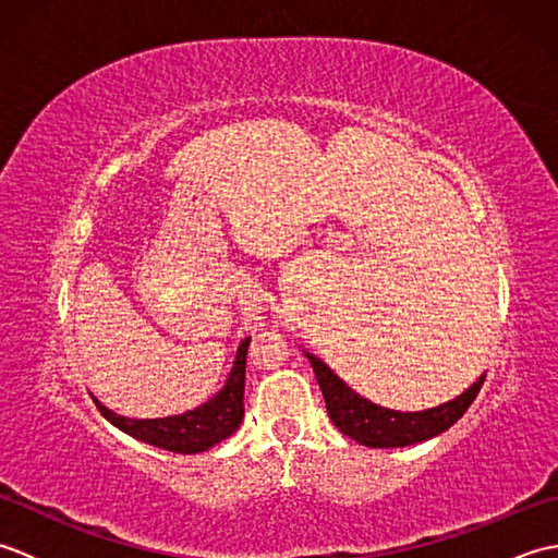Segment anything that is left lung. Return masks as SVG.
Returning a JSON list of instances; mask_svg holds the SVG:
<instances>
[{
  "mask_svg": "<svg viewBox=\"0 0 558 558\" xmlns=\"http://www.w3.org/2000/svg\"><path fill=\"white\" fill-rule=\"evenodd\" d=\"M248 342H252V338H244L242 345L236 348L234 366L225 386L208 402L194 410L160 420H129L100 405L96 398H93V402H96L105 420L124 434L138 438V441L172 450V453H204V450L225 441L240 429L244 417V372Z\"/></svg>",
  "mask_w": 558,
  "mask_h": 558,
  "instance_id": "1",
  "label": "left lung"
}]
</instances>
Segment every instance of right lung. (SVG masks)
Masks as SVG:
<instances>
[{"instance_id": "obj_1", "label": "right lung", "mask_w": 558, "mask_h": 558, "mask_svg": "<svg viewBox=\"0 0 558 558\" xmlns=\"http://www.w3.org/2000/svg\"><path fill=\"white\" fill-rule=\"evenodd\" d=\"M306 360L312 362L316 381L322 386L330 422L342 434L369 448H402L438 436L465 414L484 384V376H480L465 393L444 402V405L422 412H398L354 393L328 364L314 357V354L306 352Z\"/></svg>"}]
</instances>
